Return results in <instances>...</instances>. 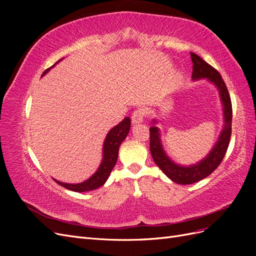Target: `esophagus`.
<instances>
[{
  "mask_svg": "<svg viewBox=\"0 0 256 256\" xmlns=\"http://www.w3.org/2000/svg\"><path fill=\"white\" fill-rule=\"evenodd\" d=\"M146 115V111L144 109H138L132 113V122L134 124H138V122H142L144 118Z\"/></svg>",
  "mask_w": 256,
  "mask_h": 256,
  "instance_id": "esophagus-1",
  "label": "esophagus"
}]
</instances>
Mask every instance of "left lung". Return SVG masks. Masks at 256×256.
I'll list each match as a JSON object with an SVG mask.
<instances>
[{
    "label": "left lung",
    "mask_w": 256,
    "mask_h": 256,
    "mask_svg": "<svg viewBox=\"0 0 256 256\" xmlns=\"http://www.w3.org/2000/svg\"><path fill=\"white\" fill-rule=\"evenodd\" d=\"M190 56L193 63L192 79L196 80L200 78H207L218 88L223 104L224 122H226V124H224V128L220 134L218 142L216 143L212 152L208 154V156L204 160L198 162V164L191 166H180L178 164H175L171 159H168L164 148H162L159 129L154 126L150 127V148L154 164L161 168V171L164 172L170 180L180 184H190L198 180H202L207 176L210 175L214 170L220 166L224 156H226L230 144L232 136V118H233L230 97L226 85L224 83L219 72L214 69L212 65L206 63V62L202 58H200L198 54L191 52Z\"/></svg>",
    "instance_id": "8db88e82"
}]
</instances>
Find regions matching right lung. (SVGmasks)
<instances>
[{
  "mask_svg": "<svg viewBox=\"0 0 256 256\" xmlns=\"http://www.w3.org/2000/svg\"><path fill=\"white\" fill-rule=\"evenodd\" d=\"M53 66H51V68ZM50 68L46 69L42 76L47 74ZM130 124H131L130 118H126L122 122H120L118 126H115L109 131V134H106L104 144V159H102V164H100L97 172L90 178H88V180H85L81 184H74L60 182L56 180H56L58 184L63 186L64 188L72 191H76V192L90 191V190H95L99 187H102V186L106 182L108 177H109L110 173L112 172V170L116 164V161H118L120 145L124 140H125L129 132Z\"/></svg>",
  "mask_w": 256,
  "mask_h": 256,
  "instance_id": "right-lung-1",
  "label": "right lung"
}]
</instances>
